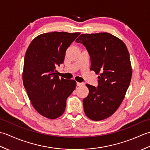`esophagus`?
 Returning a JSON list of instances; mask_svg holds the SVG:
<instances>
[{
	"label": "esophagus",
	"instance_id": "obj_1",
	"mask_svg": "<svg viewBox=\"0 0 150 150\" xmlns=\"http://www.w3.org/2000/svg\"><path fill=\"white\" fill-rule=\"evenodd\" d=\"M84 83L83 82H77V86H84Z\"/></svg>",
	"mask_w": 150,
	"mask_h": 150
}]
</instances>
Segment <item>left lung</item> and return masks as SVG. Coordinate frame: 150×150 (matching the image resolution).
Masks as SVG:
<instances>
[{"mask_svg": "<svg viewBox=\"0 0 150 150\" xmlns=\"http://www.w3.org/2000/svg\"><path fill=\"white\" fill-rule=\"evenodd\" d=\"M76 42L86 47L91 68L97 75L98 86L86 84L89 94L83 99L84 111L93 120L113 115L122 103L132 79V68L126 44L108 33L82 34Z\"/></svg>", "mask_w": 150, "mask_h": 150, "instance_id": "left-lung-1", "label": "left lung"}]
</instances>
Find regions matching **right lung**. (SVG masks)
I'll list each match as a JSON object with an SVG mask.
<instances>
[{
  "label": "right lung",
  "instance_id": "obj_1",
  "mask_svg": "<svg viewBox=\"0 0 150 150\" xmlns=\"http://www.w3.org/2000/svg\"><path fill=\"white\" fill-rule=\"evenodd\" d=\"M81 33L41 34L31 41L24 57L22 80L31 104L41 115L55 119L64 112L66 99L75 90L74 80L59 79L57 66Z\"/></svg>",
  "mask_w": 150,
  "mask_h": 150
}]
</instances>
